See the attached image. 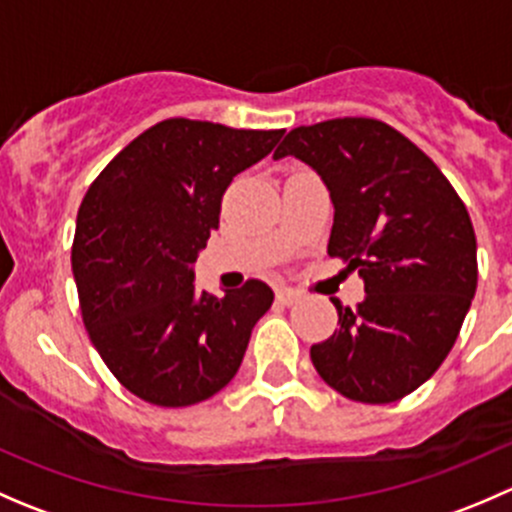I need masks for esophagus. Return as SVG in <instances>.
Returning a JSON list of instances; mask_svg holds the SVG:
<instances>
[{"label": "esophagus", "instance_id": "esophagus-1", "mask_svg": "<svg viewBox=\"0 0 512 512\" xmlns=\"http://www.w3.org/2000/svg\"><path fill=\"white\" fill-rule=\"evenodd\" d=\"M299 299V292H294V289H280V292H277V302L280 304H294Z\"/></svg>", "mask_w": 512, "mask_h": 512}]
</instances>
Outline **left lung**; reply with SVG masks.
Masks as SVG:
<instances>
[{"label":"left lung","instance_id":"obj_1","mask_svg":"<svg viewBox=\"0 0 512 512\" xmlns=\"http://www.w3.org/2000/svg\"><path fill=\"white\" fill-rule=\"evenodd\" d=\"M322 175L334 203L329 257L364 280L354 309L332 299L339 329L312 364L342 396L391 404L436 374L478 285L476 232L446 175L376 118H332L289 131L275 158Z\"/></svg>","mask_w":512,"mask_h":512}]
</instances>
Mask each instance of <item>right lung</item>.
Instances as JSON below:
<instances>
[{"label":"right lung","instance_id":"1","mask_svg":"<svg viewBox=\"0 0 512 512\" xmlns=\"http://www.w3.org/2000/svg\"><path fill=\"white\" fill-rule=\"evenodd\" d=\"M282 133L168 118L133 138L86 190L71 247L81 317L138 399L200 404L240 369L275 294L260 280L225 297L198 292L193 262L218 230L227 185Z\"/></svg>","mask_w":512,"mask_h":512}]
</instances>
